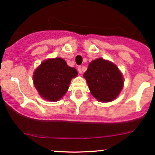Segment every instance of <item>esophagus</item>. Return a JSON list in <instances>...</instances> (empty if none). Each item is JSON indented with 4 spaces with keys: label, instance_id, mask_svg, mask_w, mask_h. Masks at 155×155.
<instances>
[{
    "label": "esophagus",
    "instance_id": "1",
    "mask_svg": "<svg viewBox=\"0 0 155 155\" xmlns=\"http://www.w3.org/2000/svg\"><path fill=\"white\" fill-rule=\"evenodd\" d=\"M78 71H79V74H82V68H81V66L78 67Z\"/></svg>",
    "mask_w": 155,
    "mask_h": 155
}]
</instances>
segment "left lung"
I'll return each instance as SVG.
<instances>
[{
  "instance_id": "8db88e82",
  "label": "left lung",
  "mask_w": 155,
  "mask_h": 155,
  "mask_svg": "<svg viewBox=\"0 0 155 155\" xmlns=\"http://www.w3.org/2000/svg\"><path fill=\"white\" fill-rule=\"evenodd\" d=\"M84 77L92 95L103 102H109L116 98L123 87L122 76L118 68L102 58L90 63Z\"/></svg>"
}]
</instances>
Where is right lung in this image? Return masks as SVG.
<instances>
[{
    "instance_id": "add662e5",
    "label": "right lung",
    "mask_w": 155,
    "mask_h": 155,
    "mask_svg": "<svg viewBox=\"0 0 155 155\" xmlns=\"http://www.w3.org/2000/svg\"><path fill=\"white\" fill-rule=\"evenodd\" d=\"M77 74V71L68 66L63 59L54 58L41 64L33 74V81L42 97L57 101L66 93L71 79Z\"/></svg>"
}]
</instances>
